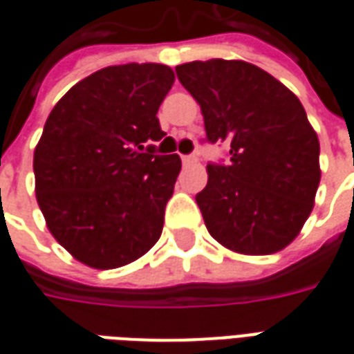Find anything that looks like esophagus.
Returning <instances> with one entry per match:
<instances>
[{
	"label": "esophagus",
	"instance_id": "obj_1",
	"mask_svg": "<svg viewBox=\"0 0 354 354\" xmlns=\"http://www.w3.org/2000/svg\"><path fill=\"white\" fill-rule=\"evenodd\" d=\"M182 162H184L185 167H192V165L197 162V155H184V157H182Z\"/></svg>",
	"mask_w": 354,
	"mask_h": 354
}]
</instances>
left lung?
I'll return each instance as SVG.
<instances>
[{
    "mask_svg": "<svg viewBox=\"0 0 354 354\" xmlns=\"http://www.w3.org/2000/svg\"><path fill=\"white\" fill-rule=\"evenodd\" d=\"M176 75L199 102L208 142L230 146V162H210L195 197L208 233L233 252H279L304 227L320 182L319 136L301 102L245 60H195Z\"/></svg>",
    "mask_w": 354,
    "mask_h": 354,
    "instance_id": "left-lung-1",
    "label": "left lung"
}]
</instances>
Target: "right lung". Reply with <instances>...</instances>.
Returning <instances> with one entry per match:
<instances>
[{"label": "right lung", "instance_id": "add662e5", "mask_svg": "<svg viewBox=\"0 0 354 354\" xmlns=\"http://www.w3.org/2000/svg\"><path fill=\"white\" fill-rule=\"evenodd\" d=\"M174 83L165 64L102 68L47 117L34 151L35 197L75 260L115 269L159 241L182 161L157 155V111Z\"/></svg>", "mask_w": 354, "mask_h": 354}]
</instances>
